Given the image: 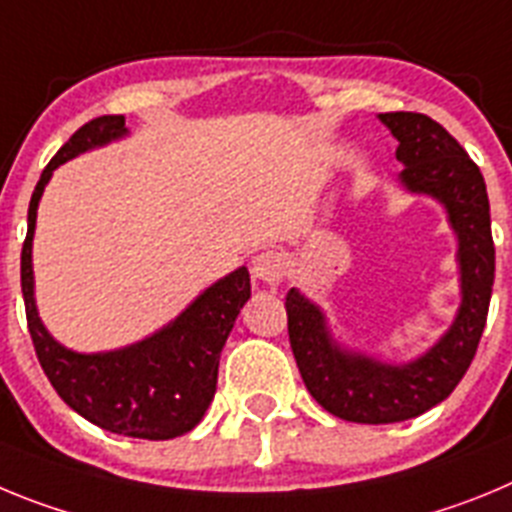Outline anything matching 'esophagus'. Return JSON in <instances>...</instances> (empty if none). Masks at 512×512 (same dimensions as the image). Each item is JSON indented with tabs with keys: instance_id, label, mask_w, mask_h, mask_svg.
<instances>
[{
	"instance_id": "esophagus-1",
	"label": "esophagus",
	"mask_w": 512,
	"mask_h": 512,
	"mask_svg": "<svg viewBox=\"0 0 512 512\" xmlns=\"http://www.w3.org/2000/svg\"><path fill=\"white\" fill-rule=\"evenodd\" d=\"M251 274L266 284H279V279L287 274V259L279 251H261L253 256Z\"/></svg>"
}]
</instances>
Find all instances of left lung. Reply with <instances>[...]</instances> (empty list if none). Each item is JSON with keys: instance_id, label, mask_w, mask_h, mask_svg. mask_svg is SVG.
I'll return each instance as SVG.
<instances>
[{"instance_id": "obj_1", "label": "left lung", "mask_w": 512, "mask_h": 512, "mask_svg": "<svg viewBox=\"0 0 512 512\" xmlns=\"http://www.w3.org/2000/svg\"><path fill=\"white\" fill-rule=\"evenodd\" d=\"M379 120L400 140L402 184L410 192L441 200L459 235L464 300L454 325L418 361L390 366L341 351L330 341L318 307L297 289H289L284 297L289 346L307 392L336 418L374 425L415 418L454 392L477 354L495 282L490 202L479 166L454 135L428 115L382 112Z\"/></svg>"}]
</instances>
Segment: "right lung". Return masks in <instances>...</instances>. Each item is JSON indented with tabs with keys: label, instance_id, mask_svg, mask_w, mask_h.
<instances>
[{
	"label": "right lung",
	"instance_id": "obj_1",
	"mask_svg": "<svg viewBox=\"0 0 512 512\" xmlns=\"http://www.w3.org/2000/svg\"><path fill=\"white\" fill-rule=\"evenodd\" d=\"M125 133V117L102 115L81 125L69 143L51 158L35 184L27 235L22 243L20 277L25 318L35 354L45 377L69 408L104 431L130 438L166 441L184 436L200 423L215 395L220 351L233 330L235 318L251 297V277L241 266L230 277L212 284L161 333L110 354H74L58 346L40 323L33 300L35 212L53 169L107 140Z\"/></svg>",
	"mask_w": 512,
	"mask_h": 512
}]
</instances>
